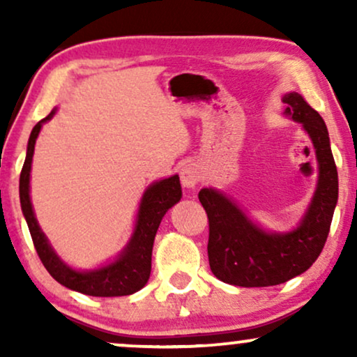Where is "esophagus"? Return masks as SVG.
Returning a JSON list of instances; mask_svg holds the SVG:
<instances>
[{"label": "esophagus", "instance_id": "34e87169", "mask_svg": "<svg viewBox=\"0 0 357 357\" xmlns=\"http://www.w3.org/2000/svg\"><path fill=\"white\" fill-rule=\"evenodd\" d=\"M202 179V169L195 162H188L186 166H183L181 169V183L186 188H195L196 184Z\"/></svg>", "mask_w": 357, "mask_h": 357}]
</instances>
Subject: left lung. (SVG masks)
Wrapping results in <instances>:
<instances>
[{"mask_svg":"<svg viewBox=\"0 0 357 357\" xmlns=\"http://www.w3.org/2000/svg\"><path fill=\"white\" fill-rule=\"evenodd\" d=\"M285 114L309 132L319 162L317 190L297 230L277 235L255 227L227 196L199 191L208 215V258L220 280L238 287H270L301 275L321 255L337 203L339 181L329 132L317 110L301 93H287Z\"/></svg>","mask_w":357,"mask_h":357,"instance_id":"1","label":"left lung"}]
</instances>
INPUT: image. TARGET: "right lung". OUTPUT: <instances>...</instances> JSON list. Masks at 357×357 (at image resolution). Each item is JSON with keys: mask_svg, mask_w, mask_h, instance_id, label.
<instances>
[{"mask_svg": "<svg viewBox=\"0 0 357 357\" xmlns=\"http://www.w3.org/2000/svg\"><path fill=\"white\" fill-rule=\"evenodd\" d=\"M53 114H48L33 127L28 141L26 159L20 174V202L28 228H30L31 240L40 260L48 270V273L61 285L85 296L93 297H121L130 296L137 292L147 284L151 275V255H153L154 236L158 231L162 216L173 204L181 199V184L178 176L162 179L154 183L142 196L141 208H139L137 227L134 236L130 238L127 248L109 267L93 270V272H77L63 264L55 255L48 240L45 238L43 231L40 230L38 223L33 215V208L30 202V169L31 158H33L35 142L38 137L40 129L45 121H48Z\"/></svg>", "mask_w": 357, "mask_h": 357, "instance_id": "add662e5", "label": "right lung"}]
</instances>
